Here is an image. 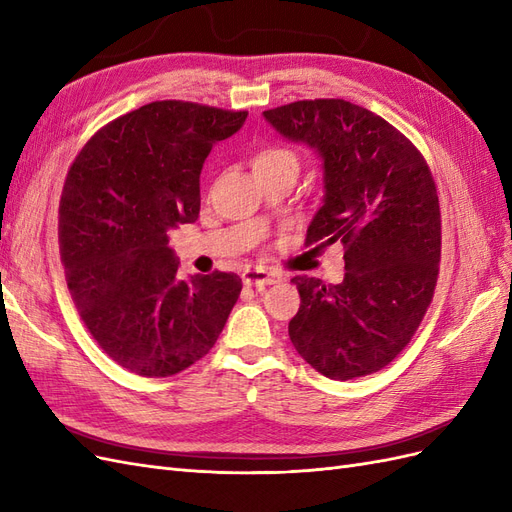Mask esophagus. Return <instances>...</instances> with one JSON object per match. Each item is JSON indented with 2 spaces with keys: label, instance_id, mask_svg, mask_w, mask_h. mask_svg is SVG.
<instances>
[{
  "label": "esophagus",
  "instance_id": "34e87169",
  "mask_svg": "<svg viewBox=\"0 0 512 512\" xmlns=\"http://www.w3.org/2000/svg\"><path fill=\"white\" fill-rule=\"evenodd\" d=\"M241 277H243L245 286H271V284H277L282 280L280 275L273 271H267V269H247V271H243Z\"/></svg>",
  "mask_w": 512,
  "mask_h": 512
}]
</instances>
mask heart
<instances>
[{"instance_id": "b5f03b06", "label": "heart", "mask_w": 512, "mask_h": 512, "mask_svg": "<svg viewBox=\"0 0 512 512\" xmlns=\"http://www.w3.org/2000/svg\"><path fill=\"white\" fill-rule=\"evenodd\" d=\"M275 164H297V158H294V153L286 147H265L256 151V156L252 160L254 170Z\"/></svg>"}]
</instances>
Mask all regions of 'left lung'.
I'll return each instance as SVG.
<instances>
[{
  "label": "left lung",
  "mask_w": 512,
  "mask_h": 512,
  "mask_svg": "<svg viewBox=\"0 0 512 512\" xmlns=\"http://www.w3.org/2000/svg\"><path fill=\"white\" fill-rule=\"evenodd\" d=\"M262 115L322 158L324 198L305 245L346 250L342 284L292 277L301 307L288 324L290 342L331 380L374 374L410 344L436 290V181L410 138L359 104L299 100Z\"/></svg>",
  "instance_id": "left-lung-1"
}]
</instances>
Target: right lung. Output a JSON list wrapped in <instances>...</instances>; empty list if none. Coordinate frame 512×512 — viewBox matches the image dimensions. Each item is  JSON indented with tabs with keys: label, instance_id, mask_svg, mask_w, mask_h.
I'll use <instances>...</instances> for the list:
<instances>
[{
	"label": "right lung",
	"instance_id": "obj_1",
	"mask_svg": "<svg viewBox=\"0 0 512 512\" xmlns=\"http://www.w3.org/2000/svg\"><path fill=\"white\" fill-rule=\"evenodd\" d=\"M245 111L162 100L106 123L74 158L59 200V252L72 301L111 359L175 376L218 342L241 277H179L168 230L200 211V170Z\"/></svg>",
	"mask_w": 512,
	"mask_h": 512
}]
</instances>
